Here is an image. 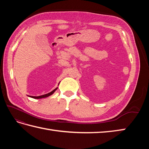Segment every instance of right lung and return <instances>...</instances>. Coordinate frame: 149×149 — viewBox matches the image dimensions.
I'll return each mask as SVG.
<instances>
[{
	"instance_id": "add662e5",
	"label": "right lung",
	"mask_w": 149,
	"mask_h": 149,
	"mask_svg": "<svg viewBox=\"0 0 149 149\" xmlns=\"http://www.w3.org/2000/svg\"><path fill=\"white\" fill-rule=\"evenodd\" d=\"M59 84V83L58 84V85ZM58 89V87H57L56 88H55L54 90L53 91H52L51 92H50L49 93H47V94H45V95H40V96H28V97H30L31 98H33V99H43V98H45V97H48L49 96L51 95H52L55 92V91Z\"/></svg>"
}]
</instances>
